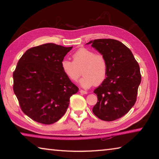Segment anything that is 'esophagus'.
<instances>
[{"instance_id":"1","label":"esophagus","mask_w":159,"mask_h":159,"mask_svg":"<svg viewBox=\"0 0 159 159\" xmlns=\"http://www.w3.org/2000/svg\"><path fill=\"white\" fill-rule=\"evenodd\" d=\"M80 93H83V94H87V93H88L87 91L84 90H82V89L80 90Z\"/></svg>"}]
</instances>
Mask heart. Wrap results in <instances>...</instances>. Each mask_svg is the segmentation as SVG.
Here are the masks:
<instances>
[{
    "mask_svg": "<svg viewBox=\"0 0 159 159\" xmlns=\"http://www.w3.org/2000/svg\"><path fill=\"white\" fill-rule=\"evenodd\" d=\"M60 65L63 74L72 81L79 79L82 72L83 76L80 83L84 88H89L94 83L101 84L108 73V64L105 57L87 48L78 50L72 55V61L63 60Z\"/></svg>",
    "mask_w": 159,
    "mask_h": 159,
    "instance_id": "1",
    "label": "heart"
}]
</instances>
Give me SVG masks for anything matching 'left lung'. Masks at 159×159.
<instances>
[{"label":"left lung","mask_w":159,"mask_h":159,"mask_svg":"<svg viewBox=\"0 0 159 159\" xmlns=\"http://www.w3.org/2000/svg\"><path fill=\"white\" fill-rule=\"evenodd\" d=\"M90 43L108 64L106 79L94 90L98 102L93 112L99 119L113 121L127 114L135 103L141 83L139 66L130 50L117 40L95 39L87 44Z\"/></svg>","instance_id":"left-lung-1"}]
</instances>
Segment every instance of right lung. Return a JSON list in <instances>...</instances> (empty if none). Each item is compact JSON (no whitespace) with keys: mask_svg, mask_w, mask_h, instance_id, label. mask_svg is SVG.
<instances>
[{"mask_svg":"<svg viewBox=\"0 0 159 159\" xmlns=\"http://www.w3.org/2000/svg\"><path fill=\"white\" fill-rule=\"evenodd\" d=\"M72 47L46 43L29 48L13 72V90L20 108L32 120L49 125L63 116L79 88L67 79L61 61Z\"/></svg>","mask_w":159,"mask_h":159,"instance_id":"add662e5","label":"right lung"}]
</instances>
